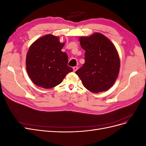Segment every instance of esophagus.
Returning <instances> with one entry per match:
<instances>
[{
    "mask_svg": "<svg viewBox=\"0 0 146 146\" xmlns=\"http://www.w3.org/2000/svg\"><path fill=\"white\" fill-rule=\"evenodd\" d=\"M77 69H78V67H77V66H75V67L73 68L74 72H76Z\"/></svg>",
    "mask_w": 146,
    "mask_h": 146,
    "instance_id": "esophagus-1",
    "label": "esophagus"
}]
</instances>
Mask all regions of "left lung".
Returning a JSON list of instances; mask_svg holds the SVG:
<instances>
[{"label": "left lung", "instance_id": "left-lung-1", "mask_svg": "<svg viewBox=\"0 0 146 146\" xmlns=\"http://www.w3.org/2000/svg\"><path fill=\"white\" fill-rule=\"evenodd\" d=\"M80 42L85 50V62L76 74L91 92L98 93L108 90L116 81L120 68L115 47L99 33L89 37H81Z\"/></svg>", "mask_w": 146, "mask_h": 146}]
</instances>
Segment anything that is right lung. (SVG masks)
Returning <instances> with one entry per match:
<instances>
[{"mask_svg": "<svg viewBox=\"0 0 146 146\" xmlns=\"http://www.w3.org/2000/svg\"><path fill=\"white\" fill-rule=\"evenodd\" d=\"M64 43L58 38L47 35L35 41L26 57V69L34 84L46 89L54 88L73 71L68 66V56L61 51Z\"/></svg>", "mask_w": 146, "mask_h": 146, "instance_id": "obj_1", "label": "right lung"}]
</instances>
